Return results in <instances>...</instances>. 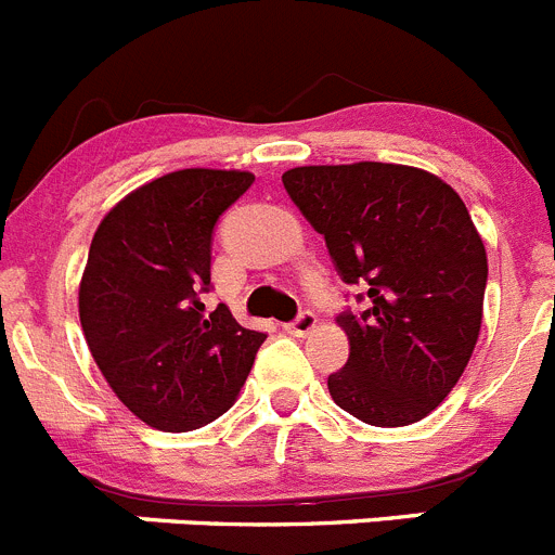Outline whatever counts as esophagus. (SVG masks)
<instances>
[{
    "label": "esophagus",
    "instance_id": "1",
    "mask_svg": "<svg viewBox=\"0 0 555 555\" xmlns=\"http://www.w3.org/2000/svg\"><path fill=\"white\" fill-rule=\"evenodd\" d=\"M314 323H318L314 321V314L309 312V309H304V312H298L293 321L284 323V332L293 334V337H307V334L314 328Z\"/></svg>",
    "mask_w": 555,
    "mask_h": 555
}]
</instances>
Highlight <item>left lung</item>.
Listing matches in <instances>:
<instances>
[{"label":"left lung","mask_w":555,"mask_h":555,"mask_svg":"<svg viewBox=\"0 0 555 555\" xmlns=\"http://www.w3.org/2000/svg\"><path fill=\"white\" fill-rule=\"evenodd\" d=\"M284 191L323 234L359 312H339L346 367L328 376L339 409L371 426H409L446 401L481 332L487 251L470 212L434 173L392 163L304 166Z\"/></svg>","instance_id":"obj_1"}]
</instances>
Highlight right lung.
Wrapping results in <instances>:
<instances>
[{
  "label": "right lung",
  "mask_w": 555,
  "mask_h": 555,
  "mask_svg": "<svg viewBox=\"0 0 555 555\" xmlns=\"http://www.w3.org/2000/svg\"><path fill=\"white\" fill-rule=\"evenodd\" d=\"M254 184L248 171L184 168L129 193L93 234L79 284L85 339L124 406L159 431L221 417L266 334L223 304L204 312L218 218Z\"/></svg>",
  "instance_id": "obj_1"
}]
</instances>
